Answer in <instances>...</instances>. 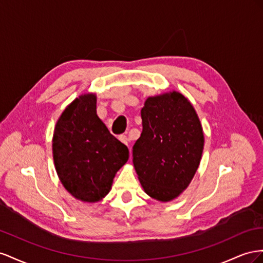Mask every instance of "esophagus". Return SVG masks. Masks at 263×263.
I'll list each match as a JSON object with an SVG mask.
<instances>
[{"instance_id": "34e87169", "label": "esophagus", "mask_w": 263, "mask_h": 263, "mask_svg": "<svg viewBox=\"0 0 263 263\" xmlns=\"http://www.w3.org/2000/svg\"><path fill=\"white\" fill-rule=\"evenodd\" d=\"M119 140L121 141L122 143H124L125 145H129V139L126 138V136H123V134H122V136L119 137ZM129 148H130V146H129ZM130 152H131V148H130Z\"/></svg>"}]
</instances>
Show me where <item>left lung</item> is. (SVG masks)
Wrapping results in <instances>:
<instances>
[{
  "label": "left lung",
  "instance_id": "1",
  "mask_svg": "<svg viewBox=\"0 0 263 263\" xmlns=\"http://www.w3.org/2000/svg\"><path fill=\"white\" fill-rule=\"evenodd\" d=\"M141 137L133 165L144 192L170 201L187 189L199 166L204 133L193 104L182 93L148 97L141 110Z\"/></svg>",
  "mask_w": 263,
  "mask_h": 263
}]
</instances>
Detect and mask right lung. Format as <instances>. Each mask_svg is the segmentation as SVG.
<instances>
[{"instance_id": "1", "label": "right lung", "mask_w": 263, "mask_h": 263, "mask_svg": "<svg viewBox=\"0 0 263 263\" xmlns=\"http://www.w3.org/2000/svg\"><path fill=\"white\" fill-rule=\"evenodd\" d=\"M97 97L85 93L59 117L52 137V157L62 184L74 198L96 202L110 192L129 149L97 116Z\"/></svg>"}]
</instances>
